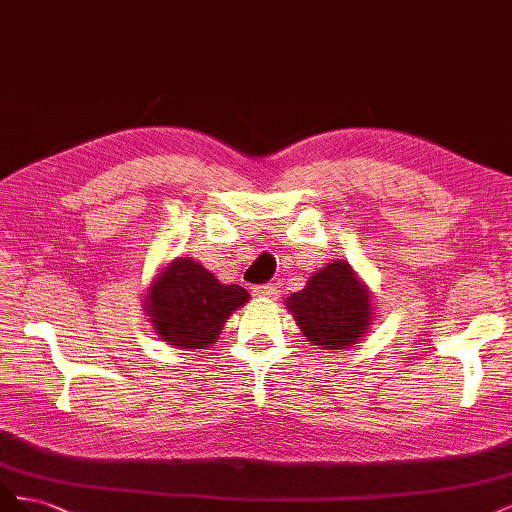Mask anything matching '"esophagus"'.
<instances>
[{
	"label": "esophagus",
	"mask_w": 512,
	"mask_h": 512,
	"mask_svg": "<svg viewBox=\"0 0 512 512\" xmlns=\"http://www.w3.org/2000/svg\"><path fill=\"white\" fill-rule=\"evenodd\" d=\"M252 294L258 299H275L277 288H275V284H258L252 288Z\"/></svg>",
	"instance_id": "obj_1"
}]
</instances>
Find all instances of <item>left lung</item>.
Masks as SVG:
<instances>
[{
	"mask_svg": "<svg viewBox=\"0 0 512 512\" xmlns=\"http://www.w3.org/2000/svg\"><path fill=\"white\" fill-rule=\"evenodd\" d=\"M286 305L307 342L324 350H344L367 333L374 309L367 286L344 260L318 269Z\"/></svg>",
	"mask_w": 512,
	"mask_h": 512,
	"instance_id": "8db88e82",
	"label": "left lung"
}]
</instances>
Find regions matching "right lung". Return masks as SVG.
Segmentation results:
<instances>
[{"mask_svg": "<svg viewBox=\"0 0 512 512\" xmlns=\"http://www.w3.org/2000/svg\"><path fill=\"white\" fill-rule=\"evenodd\" d=\"M250 299L237 284H220L192 258H175L147 290L145 312L156 333L177 348L207 350L224 322Z\"/></svg>", "mask_w": 512, "mask_h": 512, "instance_id": "right-lung-1", "label": "right lung"}]
</instances>
